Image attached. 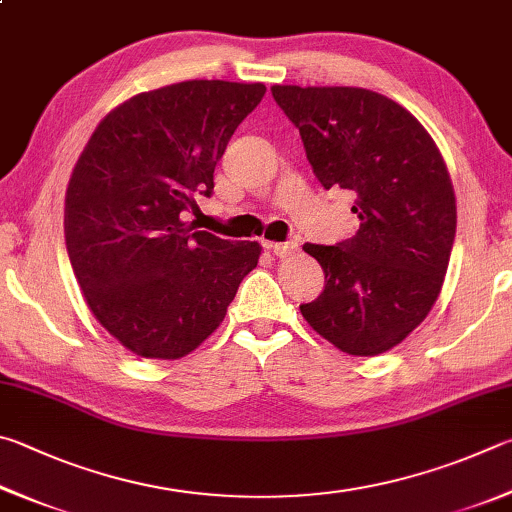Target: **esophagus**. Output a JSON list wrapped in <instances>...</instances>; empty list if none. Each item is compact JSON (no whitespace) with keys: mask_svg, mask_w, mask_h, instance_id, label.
I'll list each match as a JSON object with an SVG mask.
<instances>
[{"mask_svg":"<svg viewBox=\"0 0 512 512\" xmlns=\"http://www.w3.org/2000/svg\"><path fill=\"white\" fill-rule=\"evenodd\" d=\"M267 249H272L274 256L288 258V256L294 254V251L299 249V242H297V240H288V242H267Z\"/></svg>","mask_w":512,"mask_h":512,"instance_id":"obj_1","label":"esophagus"}]
</instances>
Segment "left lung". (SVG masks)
Masks as SVG:
<instances>
[{"label":"left lung","instance_id":"1","mask_svg":"<svg viewBox=\"0 0 512 512\" xmlns=\"http://www.w3.org/2000/svg\"><path fill=\"white\" fill-rule=\"evenodd\" d=\"M324 188L355 197L360 229L312 245L324 292L301 315L339 351L373 357L423 324L441 294L456 197L441 150L414 114L364 87L274 85Z\"/></svg>","mask_w":512,"mask_h":512}]
</instances>
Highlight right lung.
Segmentation results:
<instances>
[{"label": "right lung", "mask_w": 512, "mask_h": 512, "mask_svg": "<svg viewBox=\"0 0 512 512\" xmlns=\"http://www.w3.org/2000/svg\"><path fill=\"white\" fill-rule=\"evenodd\" d=\"M263 83L184 80L128 98L71 170L65 242L98 324L130 353L179 360L222 324L258 242L197 231L186 213Z\"/></svg>", "instance_id": "right-lung-1"}]
</instances>
